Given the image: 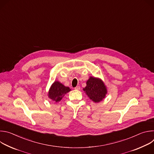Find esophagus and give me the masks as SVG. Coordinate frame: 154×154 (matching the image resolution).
Segmentation results:
<instances>
[{
	"label": "esophagus",
	"mask_w": 154,
	"mask_h": 154,
	"mask_svg": "<svg viewBox=\"0 0 154 154\" xmlns=\"http://www.w3.org/2000/svg\"><path fill=\"white\" fill-rule=\"evenodd\" d=\"M75 90H80V86H77L75 88Z\"/></svg>",
	"instance_id": "obj_1"
}]
</instances>
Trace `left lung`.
Here are the masks:
<instances>
[{
	"instance_id": "obj_1",
	"label": "left lung",
	"mask_w": 154,
	"mask_h": 154,
	"mask_svg": "<svg viewBox=\"0 0 154 154\" xmlns=\"http://www.w3.org/2000/svg\"><path fill=\"white\" fill-rule=\"evenodd\" d=\"M85 94L94 102L102 101L107 94L106 86L104 82L98 77L90 76L86 81V86L83 89Z\"/></svg>"
}]
</instances>
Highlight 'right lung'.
I'll list each match as a JSON object with an SVG mask.
<instances>
[{
  "label": "right lung",
  "mask_w": 154,
  "mask_h": 154,
  "mask_svg": "<svg viewBox=\"0 0 154 154\" xmlns=\"http://www.w3.org/2000/svg\"><path fill=\"white\" fill-rule=\"evenodd\" d=\"M71 90L69 87L65 86L58 81H55L50 87L48 96L54 102H58Z\"/></svg>",
  "instance_id": "add662e5"
}]
</instances>
